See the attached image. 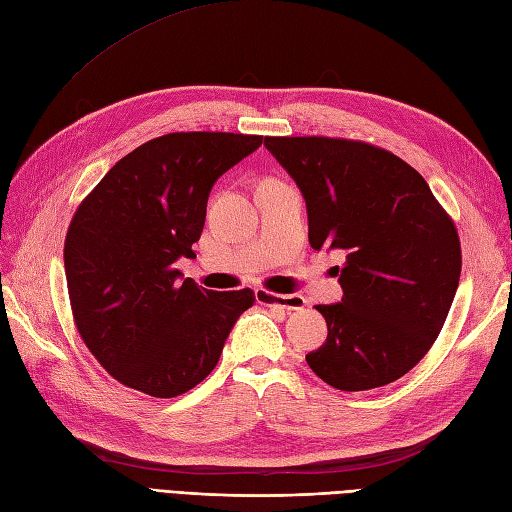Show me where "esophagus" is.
Instances as JSON below:
<instances>
[{"label": "esophagus", "instance_id": "34e87169", "mask_svg": "<svg viewBox=\"0 0 512 512\" xmlns=\"http://www.w3.org/2000/svg\"><path fill=\"white\" fill-rule=\"evenodd\" d=\"M257 300L261 305L268 307H279L285 311H298L307 305V300L298 294H272L268 290H257Z\"/></svg>", "mask_w": 512, "mask_h": 512}]
</instances>
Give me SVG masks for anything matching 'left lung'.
Returning <instances> with one entry per match:
<instances>
[{"label":"left lung","instance_id":"left-lung-1","mask_svg":"<svg viewBox=\"0 0 512 512\" xmlns=\"http://www.w3.org/2000/svg\"><path fill=\"white\" fill-rule=\"evenodd\" d=\"M266 149L305 196L309 244L346 253L344 296L316 305L326 342L309 368L342 391L398 381L424 359L461 277L452 216L413 166L363 140L266 136Z\"/></svg>","mask_w":512,"mask_h":512}]
</instances>
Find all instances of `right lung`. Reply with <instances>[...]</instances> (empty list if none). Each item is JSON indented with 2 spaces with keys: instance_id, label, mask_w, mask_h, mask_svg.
<instances>
[{
  "instance_id": "obj_1",
  "label": "right lung",
  "mask_w": 512,
  "mask_h": 512,
  "mask_svg": "<svg viewBox=\"0 0 512 512\" xmlns=\"http://www.w3.org/2000/svg\"><path fill=\"white\" fill-rule=\"evenodd\" d=\"M264 136L175 131L116 162L75 209L64 272L75 329L101 368L153 398H175L216 368L253 290L181 281L196 257L209 190Z\"/></svg>"
}]
</instances>
